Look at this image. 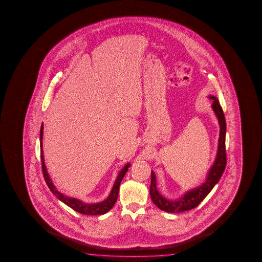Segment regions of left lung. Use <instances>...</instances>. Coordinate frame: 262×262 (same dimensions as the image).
Instances as JSON below:
<instances>
[{
  "mask_svg": "<svg viewBox=\"0 0 262 262\" xmlns=\"http://www.w3.org/2000/svg\"><path fill=\"white\" fill-rule=\"evenodd\" d=\"M210 99L213 100L212 108L217 117L218 123L220 125V134L218 140V148L216 158L213 162L212 168L209 170L206 181L195 189L186 191L182 197L177 200H169L160 194L157 188L155 173L151 171V184L149 189L151 200L153 203L162 211L167 213H182L192 208H195L208 195L209 192L212 191L214 185L225 171L226 165V124L225 115L222 107L218 102L217 98L213 95L209 96Z\"/></svg>",
  "mask_w": 262,
  "mask_h": 262,
  "instance_id": "8db88e82",
  "label": "left lung"
}]
</instances>
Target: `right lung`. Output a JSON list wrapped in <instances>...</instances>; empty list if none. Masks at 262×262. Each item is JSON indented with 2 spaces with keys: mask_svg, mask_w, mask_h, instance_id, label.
I'll return each mask as SVG.
<instances>
[{
  "mask_svg": "<svg viewBox=\"0 0 262 262\" xmlns=\"http://www.w3.org/2000/svg\"><path fill=\"white\" fill-rule=\"evenodd\" d=\"M43 124L41 125L40 129V155H41V163H42V170H43V175H44L45 181L47 182L48 186H49L50 191H52L54 195L56 196L58 200H60L64 204H67L69 207L73 209L78 213L86 214V215H98V214H103L106 213L108 211H110L113 206L116 204V200L118 197V191H119L120 183L122 182L123 178L126 171L128 170L130 164L124 166L123 169H121L118 176L116 178V182L114 186L112 188L111 192L106 199L102 201L101 203L97 204H86L83 203L80 200L76 199V198H71L69 196L64 195L61 192L56 189V187L54 186L53 182L50 180L49 173L46 168L45 165L44 155H43Z\"/></svg>",
  "mask_w": 262,
  "mask_h": 262,
  "instance_id": "obj_1",
  "label": "right lung"
}]
</instances>
